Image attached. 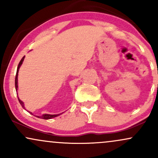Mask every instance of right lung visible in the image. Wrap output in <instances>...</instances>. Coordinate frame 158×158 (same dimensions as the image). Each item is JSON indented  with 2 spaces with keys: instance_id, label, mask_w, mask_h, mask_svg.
<instances>
[{
  "instance_id": "add662e5",
  "label": "right lung",
  "mask_w": 158,
  "mask_h": 158,
  "mask_svg": "<svg viewBox=\"0 0 158 158\" xmlns=\"http://www.w3.org/2000/svg\"><path fill=\"white\" fill-rule=\"evenodd\" d=\"M23 59H24V56L21 59V60L20 61L19 64V66H18V68H17V72H16V75H15V89L17 90V88H18V73H19V70L20 68V67H21V65L23 63ZM18 99H19V101L20 102V104L21 105V106L23 107V108H24V106H23V102H22L21 100H20L19 98L18 97ZM30 114H32L31 112H30ZM59 114H53V115H51V114H43L42 116H38L37 117H39V118H41V119H51V118H53V117H57V116H59Z\"/></svg>"
}]
</instances>
